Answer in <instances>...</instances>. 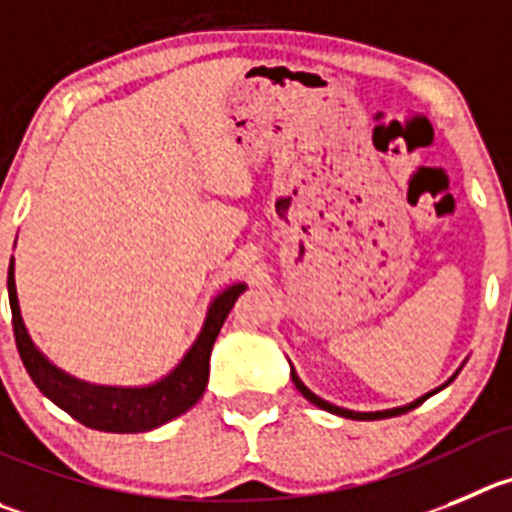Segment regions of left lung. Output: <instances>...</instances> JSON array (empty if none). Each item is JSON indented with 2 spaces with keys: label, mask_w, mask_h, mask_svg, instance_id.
Returning a JSON list of instances; mask_svg holds the SVG:
<instances>
[{
  "label": "left lung",
  "mask_w": 512,
  "mask_h": 512,
  "mask_svg": "<svg viewBox=\"0 0 512 512\" xmlns=\"http://www.w3.org/2000/svg\"><path fill=\"white\" fill-rule=\"evenodd\" d=\"M457 374H460V369H457L455 374L450 376V379L444 381L442 386H437V389H432V391H429V394L419 396V399L409 401V404H404V407H394V409H381V412H353V409H343V407H336V404H331V401H326V399H321V396H318V394H313V391H310L308 386H305L303 381H300V376L295 374L293 364H290V379H293L295 389H298L300 394H303L305 399L310 401V404H315V407H321V409H326V412H331V414H338V417H346V419H386V417H396V414H407V412H412L414 407H419V404H422V401H427L429 396H432V394H437V391H442L444 386L450 384V381L455 379Z\"/></svg>",
  "instance_id": "1"
}]
</instances>
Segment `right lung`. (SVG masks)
<instances>
[{
	"label": "right lung",
	"instance_id": "right-lung-1",
	"mask_svg": "<svg viewBox=\"0 0 512 512\" xmlns=\"http://www.w3.org/2000/svg\"><path fill=\"white\" fill-rule=\"evenodd\" d=\"M245 290V283H232L222 293L214 295L197 341L191 343L189 351L181 356V361L169 374L156 379L154 384L105 386L75 379L68 371L52 364L50 358L35 346L25 326V318H22V310H19L17 285H14V257L9 260L7 272L14 341H17L19 358H22L30 379L52 404L78 419L80 424L116 434H136L161 427V424L189 412L202 399L209 381V356H212L219 328L232 310L234 300Z\"/></svg>",
	"mask_w": 512,
	"mask_h": 512
}]
</instances>
